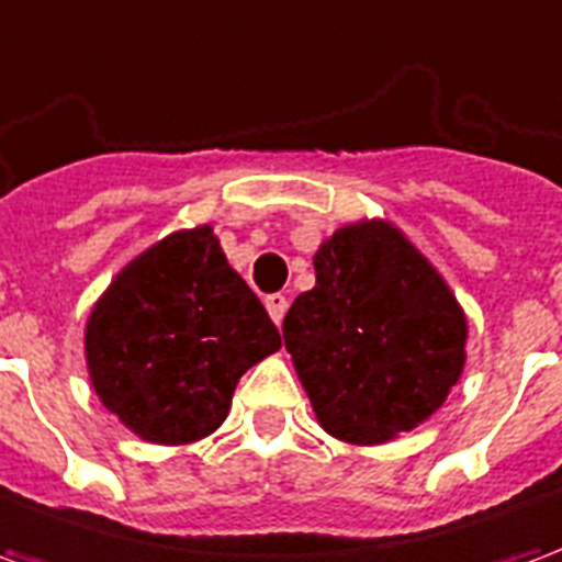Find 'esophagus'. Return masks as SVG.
<instances>
[{
    "mask_svg": "<svg viewBox=\"0 0 562 562\" xmlns=\"http://www.w3.org/2000/svg\"><path fill=\"white\" fill-rule=\"evenodd\" d=\"M265 306H268L270 318H273V322L280 325L282 316H285V310H289V297H285V294H280V292L268 294V297H265Z\"/></svg>",
    "mask_w": 562,
    "mask_h": 562,
    "instance_id": "34e87169",
    "label": "esophagus"
}]
</instances>
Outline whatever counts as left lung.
Returning a JSON list of instances; mask_svg holds the SVG:
<instances>
[{
  "label": "left lung",
  "instance_id": "obj_1",
  "mask_svg": "<svg viewBox=\"0 0 562 562\" xmlns=\"http://www.w3.org/2000/svg\"><path fill=\"white\" fill-rule=\"evenodd\" d=\"M316 289L282 322L322 427L373 446L434 415L463 370L467 318L385 222L349 225L313 258Z\"/></svg>",
  "mask_w": 562,
  "mask_h": 562
}]
</instances>
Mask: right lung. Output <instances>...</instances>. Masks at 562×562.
<instances>
[{"mask_svg": "<svg viewBox=\"0 0 562 562\" xmlns=\"http://www.w3.org/2000/svg\"><path fill=\"white\" fill-rule=\"evenodd\" d=\"M280 346L268 310L207 225L135 258L87 325L95 394L135 434L165 446L213 434L237 379Z\"/></svg>", "mask_w": 562, "mask_h": 562, "instance_id": "right-lung-1", "label": "right lung"}]
</instances>
